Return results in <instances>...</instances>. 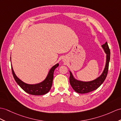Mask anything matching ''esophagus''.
Masks as SVG:
<instances>
[{
    "label": "esophagus",
    "instance_id": "34e87169",
    "mask_svg": "<svg viewBox=\"0 0 121 121\" xmlns=\"http://www.w3.org/2000/svg\"><path fill=\"white\" fill-rule=\"evenodd\" d=\"M63 61H64V62H66V60H65V59H64V60H63Z\"/></svg>",
    "mask_w": 121,
    "mask_h": 121
}]
</instances>
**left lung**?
I'll return each mask as SVG.
<instances>
[{
	"mask_svg": "<svg viewBox=\"0 0 121 121\" xmlns=\"http://www.w3.org/2000/svg\"><path fill=\"white\" fill-rule=\"evenodd\" d=\"M102 47L106 54V63L104 71L99 77L91 81L83 82L76 79L70 71V83L73 90L77 93H86L96 90L103 84L106 78L110 58V51L107 42H106Z\"/></svg>",
	"mask_w": 121,
	"mask_h": 121,
	"instance_id": "left-lung-1",
	"label": "left lung"
}]
</instances>
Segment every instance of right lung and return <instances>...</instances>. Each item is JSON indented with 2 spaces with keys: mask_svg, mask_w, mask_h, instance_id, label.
Here are the masks:
<instances>
[{
  "mask_svg": "<svg viewBox=\"0 0 121 121\" xmlns=\"http://www.w3.org/2000/svg\"><path fill=\"white\" fill-rule=\"evenodd\" d=\"M58 66L59 64H56L51 68V69L49 71L48 75L43 81L40 83L33 85L26 84L17 78V76L15 74L12 66V72L13 77L17 84L25 92L31 95H45L51 89L53 79L54 71Z\"/></svg>",
  "mask_w": 121,
  "mask_h": 121,
  "instance_id": "right-lung-1",
  "label": "right lung"
}]
</instances>
